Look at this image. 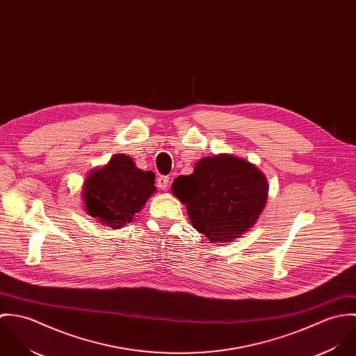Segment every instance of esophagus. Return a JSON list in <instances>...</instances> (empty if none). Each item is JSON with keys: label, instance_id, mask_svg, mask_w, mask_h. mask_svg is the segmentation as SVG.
I'll use <instances>...</instances> for the list:
<instances>
[{"label": "esophagus", "instance_id": "1", "mask_svg": "<svg viewBox=\"0 0 356 356\" xmlns=\"http://www.w3.org/2000/svg\"><path fill=\"white\" fill-rule=\"evenodd\" d=\"M157 186H159L161 191L168 189V186H170V178H168L167 175H160V177L157 178Z\"/></svg>", "mask_w": 356, "mask_h": 356}]
</instances>
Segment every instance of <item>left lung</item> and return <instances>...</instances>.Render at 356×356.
Segmentation results:
<instances>
[{
  "label": "left lung",
  "instance_id": "8db88e82",
  "mask_svg": "<svg viewBox=\"0 0 356 356\" xmlns=\"http://www.w3.org/2000/svg\"><path fill=\"white\" fill-rule=\"evenodd\" d=\"M267 192V181L254 164L232 154L204 157L193 174L172 182V193L186 204L193 227L219 244L254 226Z\"/></svg>",
  "mask_w": 356,
  "mask_h": 356
}]
</instances>
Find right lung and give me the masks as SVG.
<instances>
[{
    "mask_svg": "<svg viewBox=\"0 0 356 356\" xmlns=\"http://www.w3.org/2000/svg\"><path fill=\"white\" fill-rule=\"evenodd\" d=\"M153 192L152 171L137 168L129 156L115 154L105 167L88 177L83 200L90 216L119 229L143 209Z\"/></svg>",
    "mask_w": 356,
    "mask_h": 356,
    "instance_id": "1",
    "label": "right lung"
}]
</instances>
